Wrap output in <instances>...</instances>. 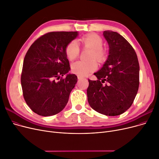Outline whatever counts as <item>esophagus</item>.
I'll list each match as a JSON object with an SVG mask.
<instances>
[{
  "instance_id": "esophagus-1",
  "label": "esophagus",
  "mask_w": 159,
  "mask_h": 159,
  "mask_svg": "<svg viewBox=\"0 0 159 159\" xmlns=\"http://www.w3.org/2000/svg\"><path fill=\"white\" fill-rule=\"evenodd\" d=\"M78 80H81V79H83V77L80 76V75H78Z\"/></svg>"
}]
</instances>
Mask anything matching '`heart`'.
<instances>
[{
  "instance_id": "heart-1",
  "label": "heart",
  "mask_w": 159,
  "mask_h": 159,
  "mask_svg": "<svg viewBox=\"0 0 159 159\" xmlns=\"http://www.w3.org/2000/svg\"><path fill=\"white\" fill-rule=\"evenodd\" d=\"M84 46L92 50L89 59L95 58L98 61H103L106 57V53L102 49L103 40L100 36L96 34H90L83 37L81 40ZM66 54L70 60L76 58L80 54L79 43L76 40H73L67 44ZM72 70L80 76H85L89 73L95 71L98 68L97 62L94 59L89 61H77L72 63Z\"/></svg>"
}]
</instances>
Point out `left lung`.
Returning <instances> with one entry per match:
<instances>
[{"instance_id": "8db88e82", "label": "left lung", "mask_w": 159, "mask_h": 159, "mask_svg": "<svg viewBox=\"0 0 159 159\" xmlns=\"http://www.w3.org/2000/svg\"><path fill=\"white\" fill-rule=\"evenodd\" d=\"M103 35L109 45V55L94 73L98 80H89L88 102L100 114L118 116L131 106L137 94L140 66L134 50L123 36L111 30H105Z\"/></svg>"}]
</instances>
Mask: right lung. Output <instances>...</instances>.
<instances>
[{
	"mask_svg": "<svg viewBox=\"0 0 159 159\" xmlns=\"http://www.w3.org/2000/svg\"><path fill=\"white\" fill-rule=\"evenodd\" d=\"M78 35V32L47 33L28 49L22 66L21 86L27 105L36 114L52 116L66 106L78 78L68 73L70 67L65 50ZM64 75L66 76L62 79Z\"/></svg>",
	"mask_w": 159,
	"mask_h": 159,
	"instance_id": "1",
	"label": "right lung"
}]
</instances>
